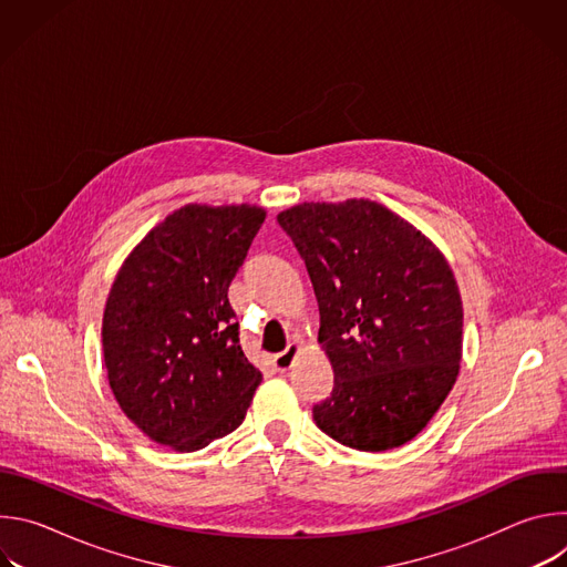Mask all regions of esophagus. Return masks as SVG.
Instances as JSON below:
<instances>
[{"label": "esophagus", "instance_id": "obj_1", "mask_svg": "<svg viewBox=\"0 0 567 567\" xmlns=\"http://www.w3.org/2000/svg\"><path fill=\"white\" fill-rule=\"evenodd\" d=\"M300 343L298 341H293V343H289V348L285 350V352H280V354H276L274 357V365H276V370H280V372H287L291 365H293V361H296V357L300 354Z\"/></svg>", "mask_w": 567, "mask_h": 567}]
</instances>
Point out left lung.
Wrapping results in <instances>:
<instances>
[{
    "mask_svg": "<svg viewBox=\"0 0 567 567\" xmlns=\"http://www.w3.org/2000/svg\"><path fill=\"white\" fill-rule=\"evenodd\" d=\"M320 309L332 394L316 426L343 446L379 453L411 442L460 374L462 298L435 241L370 199L305 202L278 213Z\"/></svg>",
    "mask_w": 567,
    "mask_h": 567,
    "instance_id": "left-lung-1",
    "label": "left lung"
}]
</instances>
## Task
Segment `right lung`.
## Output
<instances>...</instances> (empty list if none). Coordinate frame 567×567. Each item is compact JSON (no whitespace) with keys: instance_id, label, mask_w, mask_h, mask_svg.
<instances>
[{"instance_id":"right-lung-1","label":"right lung","mask_w":567,"mask_h":567,"mask_svg":"<svg viewBox=\"0 0 567 567\" xmlns=\"http://www.w3.org/2000/svg\"><path fill=\"white\" fill-rule=\"evenodd\" d=\"M267 210L186 204L123 260L103 313L107 381L152 442L190 453L247 417L262 372L239 348L228 285Z\"/></svg>"}]
</instances>
